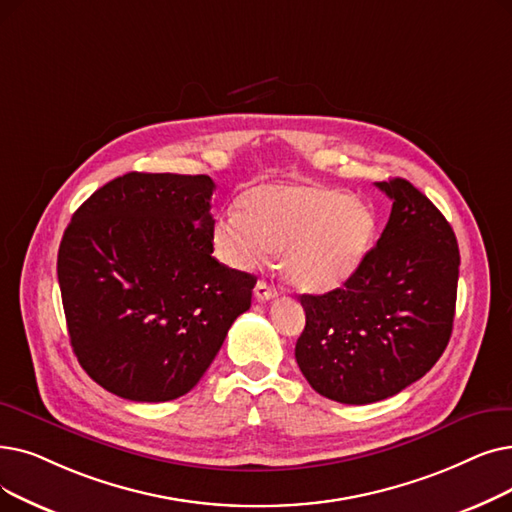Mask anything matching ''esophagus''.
I'll return each instance as SVG.
<instances>
[{
  "instance_id": "esophagus-1",
  "label": "esophagus",
  "mask_w": 512,
  "mask_h": 512,
  "mask_svg": "<svg viewBox=\"0 0 512 512\" xmlns=\"http://www.w3.org/2000/svg\"><path fill=\"white\" fill-rule=\"evenodd\" d=\"M276 295H278V291H276L274 284L265 282V280H259V282L255 284V299H257V301H270V299H274Z\"/></svg>"
}]
</instances>
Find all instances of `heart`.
Instances as JSON below:
<instances>
[{
  "label": "heart",
  "instance_id": "b5f03b06",
  "mask_svg": "<svg viewBox=\"0 0 512 512\" xmlns=\"http://www.w3.org/2000/svg\"><path fill=\"white\" fill-rule=\"evenodd\" d=\"M376 238V215L360 198L316 184H259L236 211L213 221L215 255L255 270L278 251L284 278L301 291H330L358 272Z\"/></svg>",
  "mask_w": 512,
  "mask_h": 512
}]
</instances>
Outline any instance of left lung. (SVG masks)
Returning a JSON list of instances; mask_svg holds the SVG:
<instances>
[{
  "label": "left lung",
  "instance_id": "left-lung-1",
  "mask_svg": "<svg viewBox=\"0 0 512 512\" xmlns=\"http://www.w3.org/2000/svg\"><path fill=\"white\" fill-rule=\"evenodd\" d=\"M391 201L387 226L341 288L301 295L295 358L320 395L372 404L422 379L448 347L460 253L448 219L408 180L376 182Z\"/></svg>",
  "mask_w": 512,
  "mask_h": 512
}]
</instances>
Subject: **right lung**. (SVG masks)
<instances>
[{
  "mask_svg": "<svg viewBox=\"0 0 512 512\" xmlns=\"http://www.w3.org/2000/svg\"><path fill=\"white\" fill-rule=\"evenodd\" d=\"M209 175L125 173L75 211L58 249L73 351L106 391L169 402L207 372L255 276L219 263Z\"/></svg>",
  "mask_w": 512,
  "mask_h": 512,
  "instance_id": "obj_1",
  "label": "right lung"
}]
</instances>
